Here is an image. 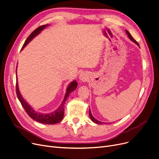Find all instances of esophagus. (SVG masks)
I'll return each instance as SVG.
<instances>
[{"mask_svg":"<svg viewBox=\"0 0 159 159\" xmlns=\"http://www.w3.org/2000/svg\"><path fill=\"white\" fill-rule=\"evenodd\" d=\"M80 80L81 81H85V80H86L85 79V76L84 75V74H81L80 75Z\"/></svg>","mask_w":159,"mask_h":159,"instance_id":"1","label":"esophagus"}]
</instances>
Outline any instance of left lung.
<instances>
[{"label":"left lung","mask_w":159,"mask_h":159,"mask_svg":"<svg viewBox=\"0 0 159 159\" xmlns=\"http://www.w3.org/2000/svg\"><path fill=\"white\" fill-rule=\"evenodd\" d=\"M125 32H126V33H127L128 37H129V38L132 41H133L134 43H135L136 44H137L138 45V46H139V43L133 39V37L131 36V35L130 34V33H129V32H128L127 30H125ZM89 116H90V119H91V120L93 121V122H94V123H96V124H103L104 123V122H100V121H98V120H97L96 118H94L93 117V116L92 115V114H91V112H90V110H89Z\"/></svg>","instance_id":"left-lung-1"}]
</instances>
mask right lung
Returning a JSON list of instances; mask_svg holds the SVG:
<instances>
[{
	"mask_svg": "<svg viewBox=\"0 0 159 159\" xmlns=\"http://www.w3.org/2000/svg\"><path fill=\"white\" fill-rule=\"evenodd\" d=\"M47 26H48V25H43V26H40L39 27L37 28V29H35L34 31L31 33L29 35V37L27 38V39L25 41L23 46H22V49L26 45L31 41L33 38L38 35L43 30H44L45 28H46ZM17 69V68H16ZM17 71V70H16ZM16 76H17V74H16ZM17 80V83H16V93H17V96L19 100L20 101L21 105H22V107L25 109V110L26 111L27 114L29 115V116L30 118H32V119H34V120L37 121V122L42 123V124H57L58 122H59L60 121H61L63 116H64V104L67 99L68 96H69L70 93L72 91H74V90L76 89L77 86H78V83L75 81H72L70 85L68 87L66 91V94L64 98V100L62 102L61 105L59 107V108L56 110L55 111L50 112V113H45V114H43V113H40L37 112L35 111H34L30 105H29V104L23 99V98L22 97L21 94H20L19 90V87H18V84H17V78H16Z\"/></svg>",
	"mask_w": 159,
	"mask_h": 159,
	"instance_id": "obj_1",
	"label": "right lung"
}]
</instances>
